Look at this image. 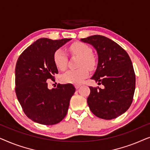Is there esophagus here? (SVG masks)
Wrapping results in <instances>:
<instances>
[{
	"instance_id": "esophagus-1",
	"label": "esophagus",
	"mask_w": 150,
	"mask_h": 150,
	"mask_svg": "<svg viewBox=\"0 0 150 150\" xmlns=\"http://www.w3.org/2000/svg\"><path fill=\"white\" fill-rule=\"evenodd\" d=\"M80 87H81V85H75V88H76V89H79V88Z\"/></svg>"
}]
</instances>
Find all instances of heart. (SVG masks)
Segmentation results:
<instances>
[{"mask_svg":"<svg viewBox=\"0 0 150 150\" xmlns=\"http://www.w3.org/2000/svg\"><path fill=\"white\" fill-rule=\"evenodd\" d=\"M69 50L73 54L79 57L78 69H70L61 76V81L65 83L81 84L89 75V69H93L96 66V61L91 55L92 50L88 45L82 42H76L69 47ZM54 62L57 68L64 70L67 62V54L63 49H58L54 53ZM86 67H85V66Z\"/></svg>","mask_w":150,"mask_h":150,"instance_id":"b5f03b06","label":"heart"}]
</instances>
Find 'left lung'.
<instances>
[{"label":"left lung","mask_w":150,"mask_h":150,"mask_svg":"<svg viewBox=\"0 0 150 150\" xmlns=\"http://www.w3.org/2000/svg\"><path fill=\"white\" fill-rule=\"evenodd\" d=\"M96 49L98 61L91 79L104 89L90 87L88 106L98 117L112 120L124 113L132 104L135 90V74L128 53L106 37L96 35L81 39Z\"/></svg>","instance_id":"left-lung-1"}]
</instances>
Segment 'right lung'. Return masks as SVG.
Returning <instances> with one entry per match:
<instances>
[{"mask_svg": "<svg viewBox=\"0 0 150 150\" xmlns=\"http://www.w3.org/2000/svg\"><path fill=\"white\" fill-rule=\"evenodd\" d=\"M71 38L39 39L20 55L16 65V93L24 113L44 125L58 124L66 115L69 101L76 91L71 84H59L49 89L47 80H54L58 69L54 53Z\"/></svg>", "mask_w": 150, "mask_h": 150, "instance_id": "obj_1", "label": "right lung"}]
</instances>
